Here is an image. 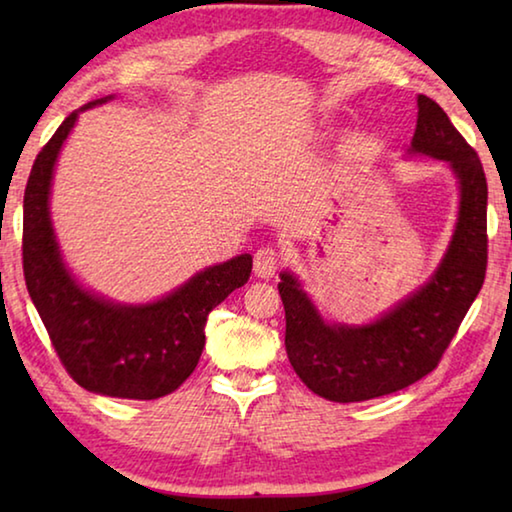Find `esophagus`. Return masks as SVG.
<instances>
[{"label": "esophagus", "instance_id": "obj_1", "mask_svg": "<svg viewBox=\"0 0 512 512\" xmlns=\"http://www.w3.org/2000/svg\"><path fill=\"white\" fill-rule=\"evenodd\" d=\"M277 266H280V255L275 253L273 248H259L255 253V275L262 277V280H268V277H273Z\"/></svg>", "mask_w": 512, "mask_h": 512}]
</instances>
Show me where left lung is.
<instances>
[{
    "label": "left lung",
    "mask_w": 512,
    "mask_h": 512,
    "mask_svg": "<svg viewBox=\"0 0 512 512\" xmlns=\"http://www.w3.org/2000/svg\"><path fill=\"white\" fill-rule=\"evenodd\" d=\"M409 155L445 162L458 187L452 241L422 287L370 323H329L298 277L280 273L289 361L309 391L329 402L375 400L429 375L481 291L488 264V183L479 155L424 94H418Z\"/></svg>",
    "instance_id": "8db88e82"
}]
</instances>
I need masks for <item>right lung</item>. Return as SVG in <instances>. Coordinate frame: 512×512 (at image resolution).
<instances>
[{"label":"right lung","mask_w":512,"mask_h":512,"mask_svg":"<svg viewBox=\"0 0 512 512\" xmlns=\"http://www.w3.org/2000/svg\"><path fill=\"white\" fill-rule=\"evenodd\" d=\"M110 99L115 97L110 94L74 110L33 162L24 192V280L76 384L121 400H158L194 372L205 348L207 316L248 282L253 257L244 253L207 266L167 296L142 305L108 300L76 280L51 223V183L76 119Z\"/></svg>","instance_id":"add662e5"}]
</instances>
